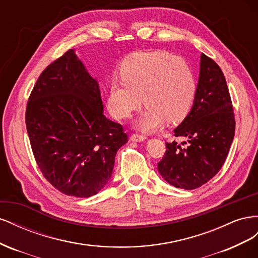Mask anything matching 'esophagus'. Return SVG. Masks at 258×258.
<instances>
[{"label": "esophagus", "mask_w": 258, "mask_h": 258, "mask_svg": "<svg viewBox=\"0 0 258 258\" xmlns=\"http://www.w3.org/2000/svg\"><path fill=\"white\" fill-rule=\"evenodd\" d=\"M130 140L134 142H143L146 140V137L142 136V135H132Z\"/></svg>", "instance_id": "esophagus-1"}]
</instances>
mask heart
Returning a JSON list of instances; mask_svg holds the SVG:
<instances>
[{
    "instance_id": "obj_1",
    "label": "heart",
    "mask_w": 258,
    "mask_h": 258,
    "mask_svg": "<svg viewBox=\"0 0 258 258\" xmlns=\"http://www.w3.org/2000/svg\"><path fill=\"white\" fill-rule=\"evenodd\" d=\"M120 81L108 84L106 106L115 118H128L143 102L137 127L152 132L163 123L182 121L190 112L197 81L188 62L162 50L140 51L122 61Z\"/></svg>"
}]
</instances>
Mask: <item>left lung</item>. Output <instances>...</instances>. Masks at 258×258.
I'll return each mask as SVG.
<instances>
[{"instance_id": "8db88e82", "label": "left lung", "mask_w": 258, "mask_h": 258, "mask_svg": "<svg viewBox=\"0 0 258 258\" xmlns=\"http://www.w3.org/2000/svg\"><path fill=\"white\" fill-rule=\"evenodd\" d=\"M174 136L186 142L166 143L158 163L160 175L170 185L195 189L221 170L235 137V116L222 70L205 53L200 56L196 98Z\"/></svg>"}]
</instances>
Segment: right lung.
<instances>
[{
  "mask_svg": "<svg viewBox=\"0 0 258 258\" xmlns=\"http://www.w3.org/2000/svg\"><path fill=\"white\" fill-rule=\"evenodd\" d=\"M26 124L38 168L68 196L88 198L110 181L128 141L103 114L99 84L74 49L46 68L29 98Z\"/></svg>",
  "mask_w": 258,
  "mask_h": 258,
  "instance_id": "1",
  "label": "right lung"
}]
</instances>
